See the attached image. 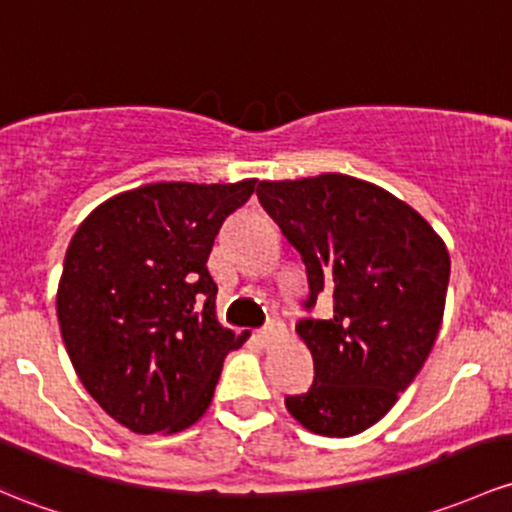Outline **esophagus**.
Masks as SVG:
<instances>
[{
  "instance_id": "obj_1",
  "label": "esophagus",
  "mask_w": 512,
  "mask_h": 512,
  "mask_svg": "<svg viewBox=\"0 0 512 512\" xmlns=\"http://www.w3.org/2000/svg\"><path fill=\"white\" fill-rule=\"evenodd\" d=\"M284 331H287V328H284L282 321H270L265 328H260V331H257V338H260L262 346H270V343L279 341V338L284 336Z\"/></svg>"
}]
</instances>
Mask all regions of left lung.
Segmentation results:
<instances>
[{"label":"left lung","mask_w":512,"mask_h":512,"mask_svg":"<svg viewBox=\"0 0 512 512\" xmlns=\"http://www.w3.org/2000/svg\"><path fill=\"white\" fill-rule=\"evenodd\" d=\"M257 198L304 262V309L324 297L333 306L324 319L297 324L314 355V383L284 405L314 434L365 432L392 410L437 341L449 252L407 203L346 174L260 181Z\"/></svg>","instance_id":"8db88e82"}]
</instances>
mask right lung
Wrapping results in <instances>:
<instances>
[{
  "mask_svg": "<svg viewBox=\"0 0 512 512\" xmlns=\"http://www.w3.org/2000/svg\"><path fill=\"white\" fill-rule=\"evenodd\" d=\"M255 184L139 186L75 230L58 284V324L80 383L122 427H191L211 405L225 355L245 343L247 331L235 336L215 319L208 255Z\"/></svg>",
  "mask_w": 512,
  "mask_h": 512,
  "instance_id": "add662e5",
  "label": "right lung"
}]
</instances>
